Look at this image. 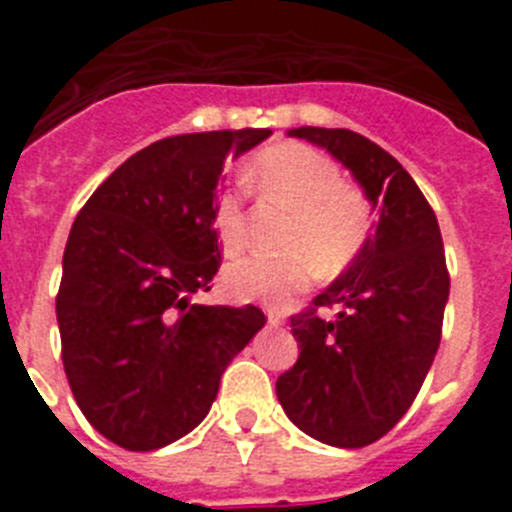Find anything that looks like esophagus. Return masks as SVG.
I'll return each instance as SVG.
<instances>
[{
	"label": "esophagus",
	"mask_w": 512,
	"mask_h": 512,
	"mask_svg": "<svg viewBox=\"0 0 512 512\" xmlns=\"http://www.w3.org/2000/svg\"><path fill=\"white\" fill-rule=\"evenodd\" d=\"M266 318H269L271 328H279V325H284V315L279 310H269L266 312Z\"/></svg>",
	"instance_id": "34e87169"
}]
</instances>
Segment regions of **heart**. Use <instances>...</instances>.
I'll return each instance as SVG.
<instances>
[{
  "instance_id": "b5f03b06",
  "label": "heart",
  "mask_w": 512,
  "mask_h": 512,
  "mask_svg": "<svg viewBox=\"0 0 512 512\" xmlns=\"http://www.w3.org/2000/svg\"><path fill=\"white\" fill-rule=\"evenodd\" d=\"M246 179L266 197L295 210L284 256L251 253L225 269V289L238 300L282 302L312 282L315 271L336 277L364 251L374 225L364 189L343 182L341 166L302 143L271 146L256 156ZM217 238L228 253L246 243V212L238 194L225 192L215 207Z\"/></svg>"
}]
</instances>
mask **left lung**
Instances as JSON below:
<instances>
[{
    "label": "left lung",
    "instance_id": "1",
    "mask_svg": "<svg viewBox=\"0 0 512 512\" xmlns=\"http://www.w3.org/2000/svg\"><path fill=\"white\" fill-rule=\"evenodd\" d=\"M328 148L379 205L377 233L323 295L292 315L295 366L277 379L292 423L318 441L361 449L408 413L441 343L449 269L433 207L374 140L346 128H297ZM339 312L323 319L318 309Z\"/></svg>",
    "mask_w": 512,
    "mask_h": 512
}]
</instances>
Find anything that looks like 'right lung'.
<instances>
[{"label": "right lung", "instance_id": "obj_1", "mask_svg": "<svg viewBox=\"0 0 512 512\" xmlns=\"http://www.w3.org/2000/svg\"><path fill=\"white\" fill-rule=\"evenodd\" d=\"M269 128L151 143L81 207L56 295L61 359L84 418L128 451L161 449L210 413L220 377L266 318L192 305L220 269L215 187L225 156Z\"/></svg>", "mask_w": 512, "mask_h": 512}]
</instances>
